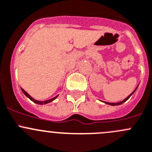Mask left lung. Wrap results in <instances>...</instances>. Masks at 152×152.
I'll return each mask as SVG.
<instances>
[{
    "label": "left lung",
    "instance_id": "obj_1",
    "mask_svg": "<svg viewBox=\"0 0 152 152\" xmlns=\"http://www.w3.org/2000/svg\"><path fill=\"white\" fill-rule=\"evenodd\" d=\"M137 87H138V86H137ZM137 87H136V89H135V90H134V91H133V92H132V93H131V94H130V95H129V96H128V97H126V99H124V100H123V101H122V102H118V103H109V102H104V103L107 104H109V105H112V106H116V105H120V104H123V103H124V102H126V101H127V100H128V99H129V98H130V96H132V94H133V93H134V92H135V90H137Z\"/></svg>",
    "mask_w": 152,
    "mask_h": 152
}]
</instances>
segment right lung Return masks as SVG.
Instances as JSON below:
<instances>
[{
  "label": "right lung",
  "mask_w": 152,
  "mask_h": 152,
  "mask_svg": "<svg viewBox=\"0 0 152 152\" xmlns=\"http://www.w3.org/2000/svg\"><path fill=\"white\" fill-rule=\"evenodd\" d=\"M21 90H22V91H23V93H24V94L26 95V96H27V97L29 99H30L31 101H32V102H34V103H36V104H48V103H50V102H53V100H54V99H56V98H57V96H56V97H54V98H53V99H49V100H46V101H44V102H40V101H37V100H35L34 99H33V98L31 97V96H30V95L28 94V93H26V92L25 91V90H23V88H21Z\"/></svg>",
  "instance_id": "right-lung-1"
}]
</instances>
